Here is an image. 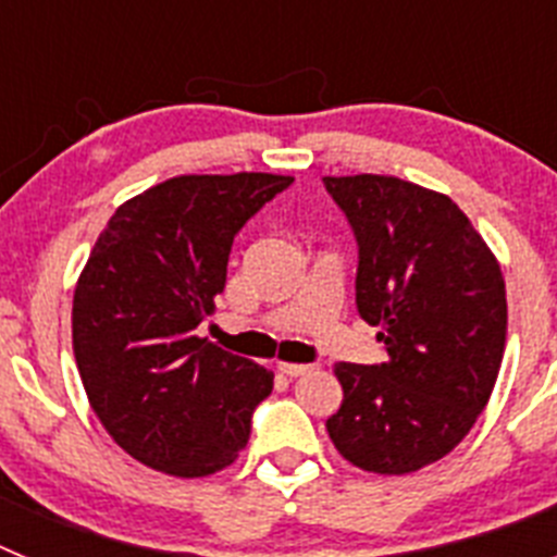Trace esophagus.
Wrapping results in <instances>:
<instances>
[{
    "label": "esophagus",
    "instance_id": "obj_1",
    "mask_svg": "<svg viewBox=\"0 0 557 557\" xmlns=\"http://www.w3.org/2000/svg\"><path fill=\"white\" fill-rule=\"evenodd\" d=\"M278 371L287 373V376H304L307 371H312V366H304V362H278Z\"/></svg>",
    "mask_w": 557,
    "mask_h": 557
}]
</instances>
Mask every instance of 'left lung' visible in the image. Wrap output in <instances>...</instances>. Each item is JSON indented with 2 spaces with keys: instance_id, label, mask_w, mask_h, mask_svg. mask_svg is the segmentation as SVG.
<instances>
[{
  "instance_id": "8db88e82",
  "label": "left lung",
  "mask_w": 557,
  "mask_h": 557,
  "mask_svg": "<svg viewBox=\"0 0 557 557\" xmlns=\"http://www.w3.org/2000/svg\"><path fill=\"white\" fill-rule=\"evenodd\" d=\"M359 245L357 309L379 326L382 366L337 362V451L373 474H410L449 455L499 376L508 298L499 262L441 191L393 175L323 178Z\"/></svg>"
}]
</instances>
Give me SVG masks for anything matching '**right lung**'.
Segmentation results:
<instances>
[{"label": "right lung", "instance_id": "add662e5", "mask_svg": "<svg viewBox=\"0 0 557 557\" xmlns=\"http://www.w3.org/2000/svg\"><path fill=\"white\" fill-rule=\"evenodd\" d=\"M289 175H178L125 200L97 236L72 301L88 405L150 469L209 476L239 457L273 373L195 329L214 312L236 231Z\"/></svg>", "mask_w": 557, "mask_h": 557}]
</instances>
